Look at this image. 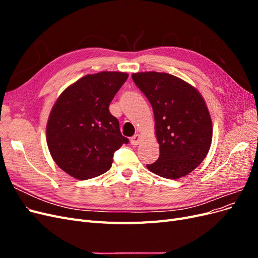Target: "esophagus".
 Listing matches in <instances>:
<instances>
[{
	"mask_svg": "<svg viewBox=\"0 0 258 258\" xmlns=\"http://www.w3.org/2000/svg\"><path fill=\"white\" fill-rule=\"evenodd\" d=\"M140 141H141V136L140 135H135L130 139V142L132 145H138L140 143Z\"/></svg>",
	"mask_w": 258,
	"mask_h": 258,
	"instance_id": "esophagus-1",
	"label": "esophagus"
}]
</instances>
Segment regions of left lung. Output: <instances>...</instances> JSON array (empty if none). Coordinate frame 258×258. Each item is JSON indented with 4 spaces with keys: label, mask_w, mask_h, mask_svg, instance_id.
I'll return each instance as SVG.
<instances>
[{
    "label": "left lung",
    "mask_w": 258,
    "mask_h": 258,
    "mask_svg": "<svg viewBox=\"0 0 258 258\" xmlns=\"http://www.w3.org/2000/svg\"><path fill=\"white\" fill-rule=\"evenodd\" d=\"M132 80L152 104L159 158L146 165L151 172L176 179L206 158L212 142V120L200 92L168 73L140 72Z\"/></svg>",
    "instance_id": "1"
}]
</instances>
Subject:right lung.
I'll return each instance as SVG.
<instances>
[{
	"label": "right lung",
	"instance_id": "1",
	"mask_svg": "<svg viewBox=\"0 0 258 258\" xmlns=\"http://www.w3.org/2000/svg\"><path fill=\"white\" fill-rule=\"evenodd\" d=\"M122 72L89 74L72 84L53 104L46 127L48 150L58 167L79 179L105 173L114 153L129 140L108 106L127 81Z\"/></svg>",
	"mask_w": 258,
	"mask_h": 258
}]
</instances>
